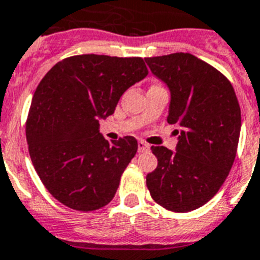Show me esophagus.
Wrapping results in <instances>:
<instances>
[{
  "instance_id": "obj_1",
  "label": "esophagus",
  "mask_w": 260,
  "mask_h": 260,
  "mask_svg": "<svg viewBox=\"0 0 260 260\" xmlns=\"http://www.w3.org/2000/svg\"><path fill=\"white\" fill-rule=\"evenodd\" d=\"M137 145H139V152H141V153H143V152H147V150H149V145H148L145 141L140 140L139 143H137Z\"/></svg>"
}]
</instances>
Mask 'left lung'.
I'll use <instances>...</instances> for the list:
<instances>
[{
    "mask_svg": "<svg viewBox=\"0 0 260 260\" xmlns=\"http://www.w3.org/2000/svg\"><path fill=\"white\" fill-rule=\"evenodd\" d=\"M145 62L171 89L168 123L181 126L176 152L150 148L158 162L147 176L148 190L167 210H196L214 197L230 173L241 134V107L230 80L189 52Z\"/></svg>",
    "mask_w": 260,
    "mask_h": 260,
    "instance_id": "left-lung-1",
    "label": "left lung"
}]
</instances>
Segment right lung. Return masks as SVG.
Listing matches in <instances>:
<instances>
[{"mask_svg":"<svg viewBox=\"0 0 260 260\" xmlns=\"http://www.w3.org/2000/svg\"><path fill=\"white\" fill-rule=\"evenodd\" d=\"M148 75L143 58L83 54L60 60L43 76L26 120L29 153L42 184L60 204L93 211L110 204L137 152L132 136L108 141L99 119Z\"/></svg>","mask_w":260,"mask_h":260,"instance_id":"obj_1","label":"right lung"}]
</instances>
